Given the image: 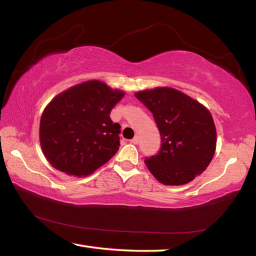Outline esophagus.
<instances>
[{
	"label": "esophagus",
	"instance_id": "34e87169",
	"mask_svg": "<svg viewBox=\"0 0 256 256\" xmlns=\"http://www.w3.org/2000/svg\"><path fill=\"white\" fill-rule=\"evenodd\" d=\"M138 141H140V138H138V136H136V138H133L132 140H130V143H132V144H138Z\"/></svg>",
	"mask_w": 256,
	"mask_h": 256
}]
</instances>
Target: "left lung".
<instances>
[{
    "mask_svg": "<svg viewBox=\"0 0 256 256\" xmlns=\"http://www.w3.org/2000/svg\"><path fill=\"white\" fill-rule=\"evenodd\" d=\"M161 136L156 154L146 158L150 172L166 186L188 184L205 171L216 148V128L209 110L174 88L138 92Z\"/></svg>",
    "mask_w": 256,
    "mask_h": 256,
    "instance_id": "left-lung-1",
    "label": "left lung"
}]
</instances>
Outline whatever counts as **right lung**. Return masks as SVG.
<instances>
[{
	"label": "right lung",
	"instance_id": "add662e5",
	"mask_svg": "<svg viewBox=\"0 0 256 256\" xmlns=\"http://www.w3.org/2000/svg\"><path fill=\"white\" fill-rule=\"evenodd\" d=\"M123 96L104 82L90 80L54 97L40 120V143L49 164L68 176H82L114 156L120 125L110 114Z\"/></svg>",
	"mask_w": 256,
	"mask_h": 256
}]
</instances>
